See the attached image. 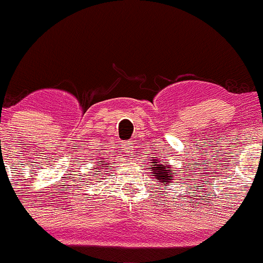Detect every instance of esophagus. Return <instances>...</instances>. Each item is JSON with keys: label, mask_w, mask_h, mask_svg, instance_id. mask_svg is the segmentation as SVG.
Listing matches in <instances>:
<instances>
[{"label": "esophagus", "mask_w": 263, "mask_h": 263, "mask_svg": "<svg viewBox=\"0 0 263 263\" xmlns=\"http://www.w3.org/2000/svg\"><path fill=\"white\" fill-rule=\"evenodd\" d=\"M124 151H126V153H132L134 152V144L131 143V141H127V143H124Z\"/></svg>", "instance_id": "obj_1"}]
</instances>
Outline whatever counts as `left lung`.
Wrapping results in <instances>:
<instances>
[{
    "instance_id": "obj_1",
    "label": "left lung",
    "mask_w": 263,
    "mask_h": 263,
    "mask_svg": "<svg viewBox=\"0 0 263 263\" xmlns=\"http://www.w3.org/2000/svg\"><path fill=\"white\" fill-rule=\"evenodd\" d=\"M152 166H154L153 168H152V173L154 174V176H156L158 180L162 181V185H166V184L170 183V180H173V173L170 171V166L168 165H161V163H158L157 161L152 162Z\"/></svg>"
}]
</instances>
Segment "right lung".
<instances>
[{"label":"right lung","instance_id":"1","mask_svg":"<svg viewBox=\"0 0 263 263\" xmlns=\"http://www.w3.org/2000/svg\"><path fill=\"white\" fill-rule=\"evenodd\" d=\"M98 165H100V163H98Z\"/></svg>","mask_w":263,"mask_h":263}]
</instances>
